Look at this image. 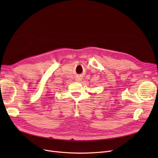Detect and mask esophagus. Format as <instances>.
<instances>
[{
  "instance_id": "obj_1",
  "label": "esophagus",
  "mask_w": 158,
  "mask_h": 158,
  "mask_svg": "<svg viewBox=\"0 0 158 158\" xmlns=\"http://www.w3.org/2000/svg\"><path fill=\"white\" fill-rule=\"evenodd\" d=\"M81 80H82V78H81L80 76H76V80L77 81V82H80Z\"/></svg>"
}]
</instances>
